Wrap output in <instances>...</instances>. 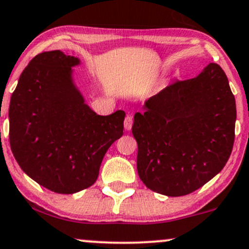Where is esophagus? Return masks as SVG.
<instances>
[{"label": "esophagus", "instance_id": "34e87169", "mask_svg": "<svg viewBox=\"0 0 249 249\" xmlns=\"http://www.w3.org/2000/svg\"><path fill=\"white\" fill-rule=\"evenodd\" d=\"M132 125H133V118L131 116H126V118H125V121H124L125 130L130 131L131 128H132Z\"/></svg>", "mask_w": 249, "mask_h": 249}]
</instances>
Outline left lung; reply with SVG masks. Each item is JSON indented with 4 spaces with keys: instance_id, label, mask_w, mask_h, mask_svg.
I'll use <instances>...</instances> for the list:
<instances>
[{
    "instance_id": "8db88e82",
    "label": "left lung",
    "mask_w": 249,
    "mask_h": 249,
    "mask_svg": "<svg viewBox=\"0 0 249 249\" xmlns=\"http://www.w3.org/2000/svg\"><path fill=\"white\" fill-rule=\"evenodd\" d=\"M133 117L137 169L148 189L184 196L213 178L234 142L235 98L217 64L197 76L176 81Z\"/></svg>"
}]
</instances>
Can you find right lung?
I'll use <instances>...</instances> for the list:
<instances>
[{"label": "right lung", "instance_id": "right-lung-1", "mask_svg": "<svg viewBox=\"0 0 249 249\" xmlns=\"http://www.w3.org/2000/svg\"><path fill=\"white\" fill-rule=\"evenodd\" d=\"M76 56L36 55L20 74L9 107V139L26 175L51 191L75 194L95 183L104 155L123 136L125 112L100 116L74 80Z\"/></svg>", "mask_w": 249, "mask_h": 249}]
</instances>
